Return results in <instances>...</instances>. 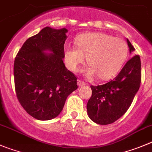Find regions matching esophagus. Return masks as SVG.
Returning a JSON list of instances; mask_svg holds the SVG:
<instances>
[{
	"mask_svg": "<svg viewBox=\"0 0 152 152\" xmlns=\"http://www.w3.org/2000/svg\"><path fill=\"white\" fill-rule=\"evenodd\" d=\"M77 84H78L79 86H83L86 85V83H85V82H83V80H77Z\"/></svg>",
	"mask_w": 152,
	"mask_h": 152,
	"instance_id": "esophagus-1",
	"label": "esophagus"
}]
</instances>
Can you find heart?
Listing matches in <instances>:
<instances>
[{
    "label": "heart",
    "mask_w": 152,
    "mask_h": 152,
    "mask_svg": "<svg viewBox=\"0 0 152 152\" xmlns=\"http://www.w3.org/2000/svg\"><path fill=\"white\" fill-rule=\"evenodd\" d=\"M77 48L70 45L65 48V60L68 67L77 72L85 57L90 66L85 75L91 78L98 75L107 80L116 75L128 56V45L122 39L104 33H90L80 35L76 39Z\"/></svg>",
    "instance_id": "1"
}]
</instances>
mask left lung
Segmentation results:
<instances>
[{
    "mask_svg": "<svg viewBox=\"0 0 152 152\" xmlns=\"http://www.w3.org/2000/svg\"><path fill=\"white\" fill-rule=\"evenodd\" d=\"M130 52L134 48L127 39ZM141 83V61L139 55L131 57L116 77L103 85L91 86L92 96L88 101V115L99 125L113 123L131 106Z\"/></svg>",
    "mask_w": 152,
    "mask_h": 152,
    "instance_id": "obj_1",
    "label": "left lung"
}]
</instances>
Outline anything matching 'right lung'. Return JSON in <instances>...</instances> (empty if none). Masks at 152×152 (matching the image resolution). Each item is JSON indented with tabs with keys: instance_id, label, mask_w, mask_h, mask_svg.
I'll return each instance as SVG.
<instances>
[{
	"instance_id": "right-lung-1",
	"label": "right lung",
	"mask_w": 152,
	"mask_h": 152,
	"mask_svg": "<svg viewBox=\"0 0 152 152\" xmlns=\"http://www.w3.org/2000/svg\"><path fill=\"white\" fill-rule=\"evenodd\" d=\"M67 29L46 27L23 44L14 61L16 96L26 112L38 120H50L63 110L77 89V77L66 69L64 44ZM50 50L52 53L44 52Z\"/></svg>"
}]
</instances>
